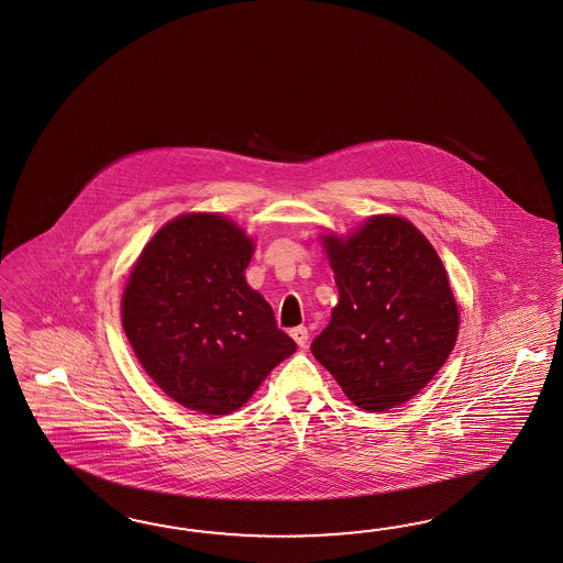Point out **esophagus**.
Returning a JSON list of instances; mask_svg holds the SVG:
<instances>
[{"instance_id": "obj_1", "label": "esophagus", "mask_w": 563, "mask_h": 563, "mask_svg": "<svg viewBox=\"0 0 563 563\" xmlns=\"http://www.w3.org/2000/svg\"><path fill=\"white\" fill-rule=\"evenodd\" d=\"M289 334H291V339H294V341H296L300 346H306V343H308V336H310V332H308L306 327H296V329H291V331H289Z\"/></svg>"}]
</instances>
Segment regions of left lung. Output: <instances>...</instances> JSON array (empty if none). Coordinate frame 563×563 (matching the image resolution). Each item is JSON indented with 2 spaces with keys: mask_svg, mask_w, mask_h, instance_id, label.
<instances>
[{
  "mask_svg": "<svg viewBox=\"0 0 563 563\" xmlns=\"http://www.w3.org/2000/svg\"><path fill=\"white\" fill-rule=\"evenodd\" d=\"M324 245L339 303L312 355L351 402L384 412L424 388L455 345L460 312L448 272L404 218H369Z\"/></svg>",
  "mask_w": 563,
  "mask_h": 563,
  "instance_id": "1",
  "label": "left lung"
}]
</instances>
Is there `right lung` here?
Wrapping results in <instances>:
<instances>
[{"mask_svg":"<svg viewBox=\"0 0 563 563\" xmlns=\"http://www.w3.org/2000/svg\"><path fill=\"white\" fill-rule=\"evenodd\" d=\"M253 241L232 220L165 224L136 261L122 327L141 365L175 402L231 415L296 351L272 306L245 282Z\"/></svg>","mask_w":563,"mask_h":563,"instance_id":"add662e5","label":"right lung"}]
</instances>
